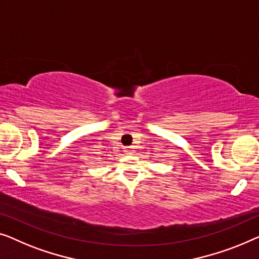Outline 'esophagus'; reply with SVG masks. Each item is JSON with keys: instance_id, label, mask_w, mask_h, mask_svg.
Segmentation results:
<instances>
[{"instance_id": "esophagus-1", "label": "esophagus", "mask_w": 259, "mask_h": 259, "mask_svg": "<svg viewBox=\"0 0 259 259\" xmlns=\"http://www.w3.org/2000/svg\"><path fill=\"white\" fill-rule=\"evenodd\" d=\"M124 152H125V154H128V155H131V152H133V148H131V147L124 148Z\"/></svg>"}]
</instances>
